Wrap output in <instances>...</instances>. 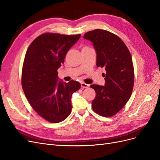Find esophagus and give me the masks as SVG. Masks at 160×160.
<instances>
[{
    "label": "esophagus",
    "instance_id": "1",
    "mask_svg": "<svg viewBox=\"0 0 160 160\" xmlns=\"http://www.w3.org/2000/svg\"><path fill=\"white\" fill-rule=\"evenodd\" d=\"M81 85L82 88H88L89 87V85L86 84L85 83H81Z\"/></svg>",
    "mask_w": 160,
    "mask_h": 160
}]
</instances>
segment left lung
I'll use <instances>...</instances> for the list:
<instances>
[{"label": "left lung", "mask_w": 160, "mask_h": 160, "mask_svg": "<svg viewBox=\"0 0 160 160\" xmlns=\"http://www.w3.org/2000/svg\"><path fill=\"white\" fill-rule=\"evenodd\" d=\"M83 38L93 42L96 65L104 67L105 85H91L96 93L92 108L98 114L111 117L122 109L129 99L134 83L132 56L119 37L109 31L95 29Z\"/></svg>", "instance_id": "left-lung-1"}]
</instances>
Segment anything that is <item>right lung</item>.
Wrapping results in <instances>:
<instances>
[{"mask_svg":"<svg viewBox=\"0 0 160 160\" xmlns=\"http://www.w3.org/2000/svg\"><path fill=\"white\" fill-rule=\"evenodd\" d=\"M81 35L44 33L27 51L22 71V86L33 109L48 122L59 123L71 112V97L81 84L59 80L57 70L67 52Z\"/></svg>","mask_w":160,"mask_h":160,"instance_id":"right-lung-1","label":"right lung"}]
</instances>
